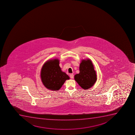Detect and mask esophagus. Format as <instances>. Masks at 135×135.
<instances>
[{
    "instance_id": "34e87169",
    "label": "esophagus",
    "mask_w": 135,
    "mask_h": 135,
    "mask_svg": "<svg viewBox=\"0 0 135 135\" xmlns=\"http://www.w3.org/2000/svg\"><path fill=\"white\" fill-rule=\"evenodd\" d=\"M70 78H71V79H73V78H74V74H70Z\"/></svg>"
}]
</instances>
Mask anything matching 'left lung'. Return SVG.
I'll return each instance as SVG.
<instances>
[{
  "mask_svg": "<svg viewBox=\"0 0 135 135\" xmlns=\"http://www.w3.org/2000/svg\"><path fill=\"white\" fill-rule=\"evenodd\" d=\"M79 68L80 73L75 75L74 79L82 88L87 90L92 87L96 81V72L89 59L82 60Z\"/></svg>",
  "mask_w": 135,
  "mask_h": 135,
  "instance_id": "obj_1",
  "label": "left lung"
}]
</instances>
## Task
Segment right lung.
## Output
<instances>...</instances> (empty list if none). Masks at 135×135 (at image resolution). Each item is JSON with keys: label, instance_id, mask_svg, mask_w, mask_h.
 <instances>
[{"label": "right lung", "instance_id": "obj_1", "mask_svg": "<svg viewBox=\"0 0 135 135\" xmlns=\"http://www.w3.org/2000/svg\"><path fill=\"white\" fill-rule=\"evenodd\" d=\"M59 61L57 59L47 61L42 68V81L46 88L51 90H59L65 80L70 79L65 73L61 71Z\"/></svg>", "mask_w": 135, "mask_h": 135}]
</instances>
